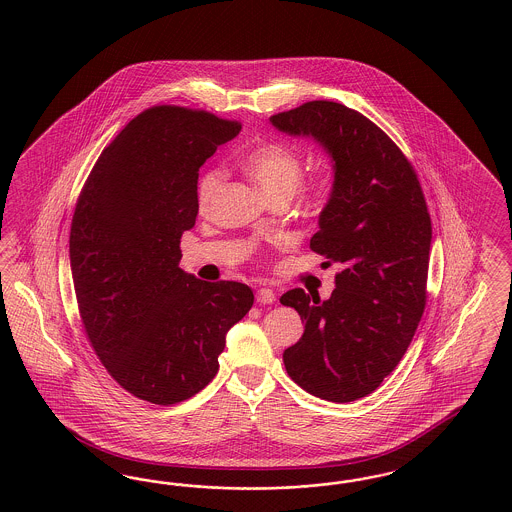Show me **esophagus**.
Instances as JSON below:
<instances>
[{
    "mask_svg": "<svg viewBox=\"0 0 512 512\" xmlns=\"http://www.w3.org/2000/svg\"><path fill=\"white\" fill-rule=\"evenodd\" d=\"M276 301V293L272 292L270 288H259L257 290V303L261 305H270Z\"/></svg>",
    "mask_w": 512,
    "mask_h": 512,
    "instance_id": "1",
    "label": "esophagus"
}]
</instances>
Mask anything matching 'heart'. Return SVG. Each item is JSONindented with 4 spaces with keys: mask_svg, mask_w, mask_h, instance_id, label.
I'll use <instances>...</instances> for the list:
<instances>
[{
    "mask_svg": "<svg viewBox=\"0 0 512 512\" xmlns=\"http://www.w3.org/2000/svg\"><path fill=\"white\" fill-rule=\"evenodd\" d=\"M242 167L247 176L257 184V188L272 197H292L299 188L303 176V159L299 151L292 146L280 142H267L249 149L242 159ZM224 180V172L211 169L205 172L197 182V205L201 209L209 207L220 190ZM317 184L311 186L315 190Z\"/></svg>",
    "mask_w": 512,
    "mask_h": 512,
    "instance_id": "heart-1",
    "label": "heart"
}]
</instances>
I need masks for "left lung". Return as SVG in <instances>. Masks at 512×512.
Wrapping results in <instances>:
<instances>
[{"label":"left lung","mask_w":512,"mask_h":512,"mask_svg":"<svg viewBox=\"0 0 512 512\" xmlns=\"http://www.w3.org/2000/svg\"><path fill=\"white\" fill-rule=\"evenodd\" d=\"M270 122L315 138L334 161L311 249L341 265L330 299L301 288L280 297L305 322L284 365L303 390L349 403L376 390L411 345L426 307L432 220L409 159L359 111L307 101Z\"/></svg>","instance_id":"1"}]
</instances>
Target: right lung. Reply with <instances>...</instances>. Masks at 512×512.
I'll return each instance as SVG.
<instances>
[{
  "label": "right lung",
  "instance_id": "add662e5",
  "mask_svg": "<svg viewBox=\"0 0 512 512\" xmlns=\"http://www.w3.org/2000/svg\"><path fill=\"white\" fill-rule=\"evenodd\" d=\"M240 130L207 111L146 109L101 151L76 201L69 253L84 332L113 380L155 405L215 378L226 332L253 305L242 282L178 267L199 167Z\"/></svg>",
  "mask_w": 512,
  "mask_h": 512
}]
</instances>
